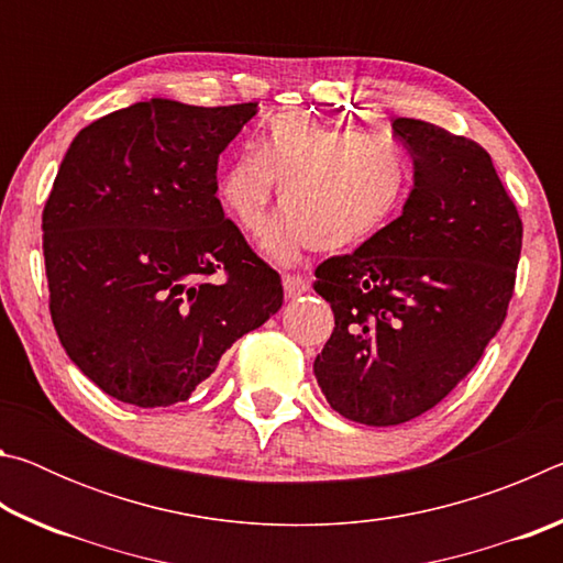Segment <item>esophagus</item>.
I'll list each match as a JSON object with an SVG mask.
<instances>
[{
	"label": "esophagus",
	"instance_id": "obj_1",
	"mask_svg": "<svg viewBox=\"0 0 563 563\" xmlns=\"http://www.w3.org/2000/svg\"><path fill=\"white\" fill-rule=\"evenodd\" d=\"M283 290H285V298L288 300H295V298H300L302 292H308L310 290V283L302 278V275H295V273H288L283 278Z\"/></svg>",
	"mask_w": 563,
	"mask_h": 563
}]
</instances>
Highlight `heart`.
Segmentation results:
<instances>
[{
	"label": "heart",
	"instance_id": "1",
	"mask_svg": "<svg viewBox=\"0 0 563 563\" xmlns=\"http://www.w3.org/2000/svg\"><path fill=\"white\" fill-rule=\"evenodd\" d=\"M412 168L405 148L350 123L280 113L263 123L253 151L228 161L218 198L245 233H261L280 186L283 216L265 251L290 261L305 247L347 251L375 235L402 208Z\"/></svg>",
	"mask_w": 563,
	"mask_h": 563
}]
</instances>
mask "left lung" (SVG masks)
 <instances>
[{
  "mask_svg": "<svg viewBox=\"0 0 563 563\" xmlns=\"http://www.w3.org/2000/svg\"><path fill=\"white\" fill-rule=\"evenodd\" d=\"M393 129L415 158L402 216L320 263L312 283L335 312L318 385L369 427L424 415L472 373L507 318L523 233L476 141L419 119Z\"/></svg>",
  "mask_w": 563,
  "mask_h": 563,
  "instance_id": "obj_1",
  "label": "left lung"
}]
</instances>
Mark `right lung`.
Returning <instances> with one entry per match:
<instances>
[{
	"label": "right lung",
	"instance_id": "right-lung-1",
	"mask_svg": "<svg viewBox=\"0 0 563 563\" xmlns=\"http://www.w3.org/2000/svg\"><path fill=\"white\" fill-rule=\"evenodd\" d=\"M255 109L139 101L66 151L42 213L49 312L74 365L121 402H184L280 310V275L216 196L218 156Z\"/></svg>",
	"mask_w": 563,
	"mask_h": 563
}]
</instances>
